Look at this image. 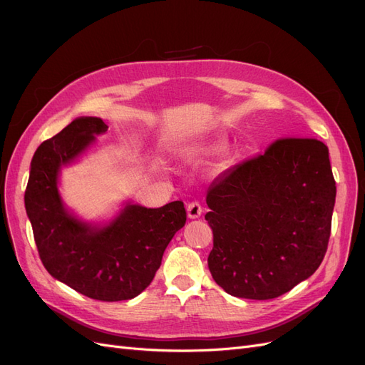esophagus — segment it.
Returning <instances> with one entry per match:
<instances>
[{"label":"esophagus","instance_id":"esophagus-1","mask_svg":"<svg viewBox=\"0 0 365 365\" xmlns=\"http://www.w3.org/2000/svg\"><path fill=\"white\" fill-rule=\"evenodd\" d=\"M186 212H187V218L195 220V218L201 217V212H203V207H201V205L197 203V201H192V203H190V205L186 206Z\"/></svg>","mask_w":365,"mask_h":365}]
</instances>
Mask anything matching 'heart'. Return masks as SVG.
Masks as SVG:
<instances>
[{
	"mask_svg": "<svg viewBox=\"0 0 365 365\" xmlns=\"http://www.w3.org/2000/svg\"><path fill=\"white\" fill-rule=\"evenodd\" d=\"M228 143L224 138H198L185 141L179 147V156L183 160L194 162L206 158H213L227 150Z\"/></svg>",
	"mask_w": 365,
	"mask_h": 365,
	"instance_id": "heart-1",
	"label": "heart"
}]
</instances>
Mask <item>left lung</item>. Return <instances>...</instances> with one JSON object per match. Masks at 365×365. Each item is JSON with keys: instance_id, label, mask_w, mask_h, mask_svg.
Returning a JSON list of instances; mask_svg holds the SVG:
<instances>
[{"instance_id": "left-lung-1", "label": "left lung", "mask_w": 365, "mask_h": 365, "mask_svg": "<svg viewBox=\"0 0 365 365\" xmlns=\"http://www.w3.org/2000/svg\"><path fill=\"white\" fill-rule=\"evenodd\" d=\"M329 150L282 138L212 183L206 221L215 282L245 299H274L312 277L328 248L335 205Z\"/></svg>"}]
</instances>
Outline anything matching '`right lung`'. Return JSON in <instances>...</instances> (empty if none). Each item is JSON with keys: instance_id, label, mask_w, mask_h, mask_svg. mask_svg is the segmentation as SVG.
Returning a JSON list of instances; mask_svg holds the SVG:
<instances>
[{"instance_id": "right-lung-1", "label": "right lung", "mask_w": 365, "mask_h": 365, "mask_svg": "<svg viewBox=\"0 0 365 365\" xmlns=\"http://www.w3.org/2000/svg\"><path fill=\"white\" fill-rule=\"evenodd\" d=\"M108 126L78 117L36 150L25 191V210L46 271L91 299L115 302L150 284L170 240L186 222L182 201L147 209L126 200L113 218L86 221L66 206L61 170L73 165Z\"/></svg>"}]
</instances>
